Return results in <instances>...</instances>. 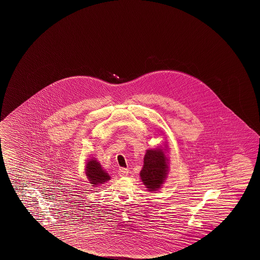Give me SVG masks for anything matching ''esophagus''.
<instances>
[{
	"label": "esophagus",
	"instance_id": "34e87169",
	"mask_svg": "<svg viewBox=\"0 0 260 260\" xmlns=\"http://www.w3.org/2000/svg\"><path fill=\"white\" fill-rule=\"evenodd\" d=\"M118 173H119V176H120V177H126L128 175V169H125V168H120L119 171H118Z\"/></svg>",
	"mask_w": 260,
	"mask_h": 260
}]
</instances>
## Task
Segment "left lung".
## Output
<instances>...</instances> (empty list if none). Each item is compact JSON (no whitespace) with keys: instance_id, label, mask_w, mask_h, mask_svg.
Wrapping results in <instances>:
<instances>
[{"instance_id":"left-lung-1","label":"left lung","mask_w":260,"mask_h":260,"mask_svg":"<svg viewBox=\"0 0 260 260\" xmlns=\"http://www.w3.org/2000/svg\"><path fill=\"white\" fill-rule=\"evenodd\" d=\"M168 172L167 158L160 149H148L144 157V165L141 178L149 190L159 188L164 182Z\"/></svg>"}]
</instances>
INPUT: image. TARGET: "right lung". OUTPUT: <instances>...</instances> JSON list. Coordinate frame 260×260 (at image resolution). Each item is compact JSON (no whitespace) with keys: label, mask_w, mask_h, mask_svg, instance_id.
I'll return each mask as SVG.
<instances>
[{"label":"right lung","mask_w":260,"mask_h":260,"mask_svg":"<svg viewBox=\"0 0 260 260\" xmlns=\"http://www.w3.org/2000/svg\"><path fill=\"white\" fill-rule=\"evenodd\" d=\"M86 173L88 176L89 183L93 185H100V184L106 182L107 180L111 179L110 176L105 171H103L101 164L96 159H90L86 166Z\"/></svg>","instance_id":"add662e5"}]
</instances>
